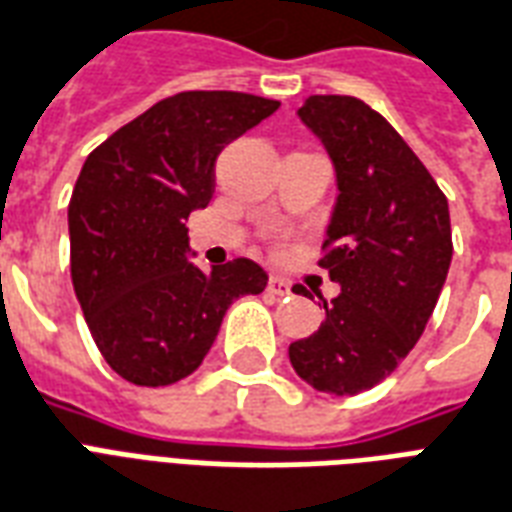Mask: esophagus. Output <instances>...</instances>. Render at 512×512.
Returning a JSON list of instances; mask_svg holds the SVG:
<instances>
[{"mask_svg": "<svg viewBox=\"0 0 512 512\" xmlns=\"http://www.w3.org/2000/svg\"><path fill=\"white\" fill-rule=\"evenodd\" d=\"M267 291L275 294V297H288L291 294V283L286 278H280V275H272L270 283H267Z\"/></svg>", "mask_w": 512, "mask_h": 512, "instance_id": "34e87169", "label": "esophagus"}]
</instances>
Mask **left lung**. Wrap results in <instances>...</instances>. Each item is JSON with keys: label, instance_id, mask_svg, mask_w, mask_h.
Returning <instances> with one entry per match:
<instances>
[{"label": "left lung", "instance_id": "8db88e82", "mask_svg": "<svg viewBox=\"0 0 512 512\" xmlns=\"http://www.w3.org/2000/svg\"><path fill=\"white\" fill-rule=\"evenodd\" d=\"M334 161L337 205L318 264L343 288L318 332L288 345L315 391L353 397L397 370L424 334L451 267L448 199L386 118L356 96L299 107ZM305 294V286H294Z\"/></svg>", "mask_w": 512, "mask_h": 512}]
</instances>
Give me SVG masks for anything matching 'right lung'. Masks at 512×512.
I'll return each mask as SVG.
<instances>
[{"mask_svg": "<svg viewBox=\"0 0 512 512\" xmlns=\"http://www.w3.org/2000/svg\"><path fill=\"white\" fill-rule=\"evenodd\" d=\"M278 107L242 91H180L88 153L69 199L72 286L99 353L134 386L191 375L234 299L267 286L251 259L194 267L186 221L210 205L224 145Z\"/></svg>", "mask_w": 512, "mask_h": 512, "instance_id": "obj_1", "label": "right lung"}]
</instances>
